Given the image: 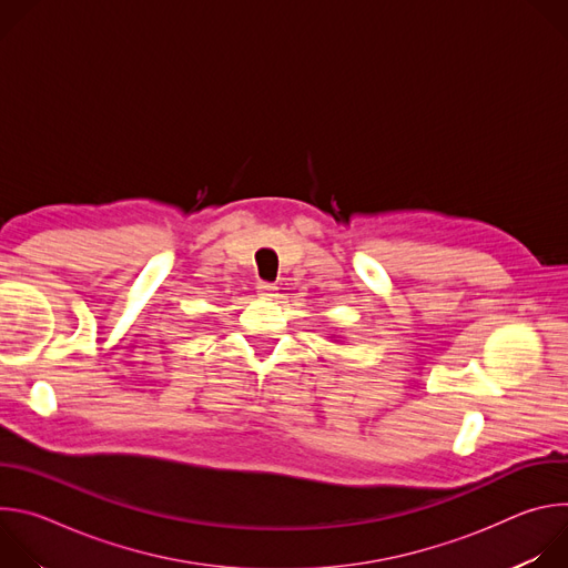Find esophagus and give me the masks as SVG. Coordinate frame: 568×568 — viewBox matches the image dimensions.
<instances>
[{
    "mask_svg": "<svg viewBox=\"0 0 568 568\" xmlns=\"http://www.w3.org/2000/svg\"><path fill=\"white\" fill-rule=\"evenodd\" d=\"M256 290H258V294H261L263 298H272V296H276V285H274V283H265V281H261V283L256 285Z\"/></svg>",
    "mask_w": 568,
    "mask_h": 568,
    "instance_id": "1",
    "label": "esophagus"
}]
</instances>
